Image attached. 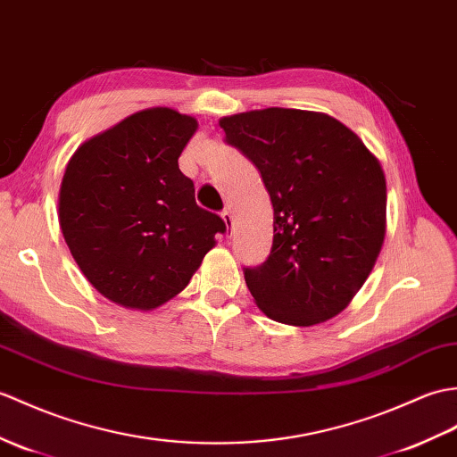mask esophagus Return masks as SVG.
Segmentation results:
<instances>
[{"instance_id": "esophagus-1", "label": "esophagus", "mask_w": 457, "mask_h": 457, "mask_svg": "<svg viewBox=\"0 0 457 457\" xmlns=\"http://www.w3.org/2000/svg\"><path fill=\"white\" fill-rule=\"evenodd\" d=\"M221 220H224L226 228L231 229V226H233V214H231V210H224V212H221Z\"/></svg>"}]
</instances>
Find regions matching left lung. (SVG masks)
Listing matches in <instances>:
<instances>
[{"label":"left lung","mask_w":457,"mask_h":457,"mask_svg":"<svg viewBox=\"0 0 457 457\" xmlns=\"http://www.w3.org/2000/svg\"><path fill=\"white\" fill-rule=\"evenodd\" d=\"M226 142L261 171L274 210L269 259L245 269L270 320H333L372 272L386 239L387 188L379 159L333 116L261 109L220 119Z\"/></svg>","instance_id":"1"}]
</instances>
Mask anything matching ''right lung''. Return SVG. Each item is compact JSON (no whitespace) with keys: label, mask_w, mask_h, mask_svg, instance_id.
Masks as SVG:
<instances>
[{"label":"right lung","mask_w":457,"mask_h":457,"mask_svg":"<svg viewBox=\"0 0 457 457\" xmlns=\"http://www.w3.org/2000/svg\"><path fill=\"white\" fill-rule=\"evenodd\" d=\"M196 129L195 116L144 109L83 142L63 171L62 236L93 288L126 310L152 312L183 292L226 229L179 169Z\"/></svg>","instance_id":"add662e5"}]
</instances>
